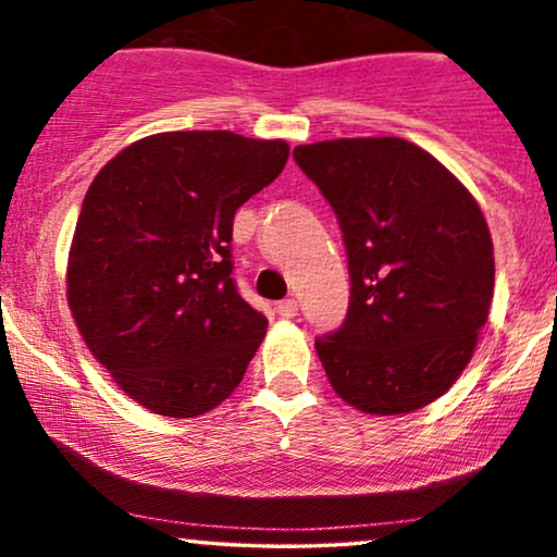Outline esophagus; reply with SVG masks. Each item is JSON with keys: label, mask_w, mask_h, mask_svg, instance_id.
I'll return each mask as SVG.
<instances>
[{"label": "esophagus", "mask_w": 557, "mask_h": 557, "mask_svg": "<svg viewBox=\"0 0 557 557\" xmlns=\"http://www.w3.org/2000/svg\"><path fill=\"white\" fill-rule=\"evenodd\" d=\"M277 314L283 317V319H293L298 314V300L296 298H285V300H280L277 304Z\"/></svg>", "instance_id": "34e87169"}]
</instances>
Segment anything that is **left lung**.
<instances>
[{"label":"left lung","instance_id":"obj_1","mask_svg":"<svg viewBox=\"0 0 557 557\" xmlns=\"http://www.w3.org/2000/svg\"><path fill=\"white\" fill-rule=\"evenodd\" d=\"M293 159L327 198L348 257V314L314 343L332 389L376 417L430 406L471 361L490 314L482 209L411 140H319Z\"/></svg>","mask_w":557,"mask_h":557}]
</instances>
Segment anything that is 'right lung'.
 Here are the masks:
<instances>
[{"instance_id":"obj_1","label":"right lung","mask_w":557,"mask_h":557,"mask_svg":"<svg viewBox=\"0 0 557 557\" xmlns=\"http://www.w3.org/2000/svg\"><path fill=\"white\" fill-rule=\"evenodd\" d=\"M285 140L230 131L140 138L83 198L67 304L120 389L159 417L190 419L233 395L267 317L233 280V216L280 175Z\"/></svg>"}]
</instances>
